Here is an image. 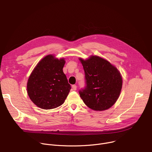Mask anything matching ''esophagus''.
I'll use <instances>...</instances> for the list:
<instances>
[{
	"instance_id": "esophagus-1",
	"label": "esophagus",
	"mask_w": 152,
	"mask_h": 152,
	"mask_svg": "<svg viewBox=\"0 0 152 152\" xmlns=\"http://www.w3.org/2000/svg\"><path fill=\"white\" fill-rule=\"evenodd\" d=\"M72 89H73L74 91H76V90H77V86L75 85H74L72 86Z\"/></svg>"
}]
</instances>
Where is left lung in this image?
Here are the masks:
<instances>
[{"instance_id": "obj_1", "label": "left lung", "mask_w": 152, "mask_h": 152, "mask_svg": "<svg viewBox=\"0 0 152 152\" xmlns=\"http://www.w3.org/2000/svg\"><path fill=\"white\" fill-rule=\"evenodd\" d=\"M85 74L86 86L79 91L85 104L103 111L112 107L119 98L123 79L119 71L107 60L96 56L79 58Z\"/></svg>"}]
</instances>
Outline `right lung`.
I'll return each mask as SVG.
<instances>
[{"mask_svg":"<svg viewBox=\"0 0 152 152\" xmlns=\"http://www.w3.org/2000/svg\"><path fill=\"white\" fill-rule=\"evenodd\" d=\"M64 64V58L48 55L32 71L28 80L27 92L37 107L52 109L64 102L71 89L63 71Z\"/></svg>","mask_w":152,"mask_h":152,"instance_id":"1","label":"right lung"}]
</instances>
